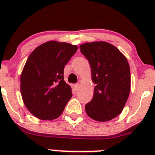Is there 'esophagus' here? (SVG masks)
<instances>
[{"label": "esophagus", "mask_w": 155, "mask_h": 155, "mask_svg": "<svg viewBox=\"0 0 155 155\" xmlns=\"http://www.w3.org/2000/svg\"><path fill=\"white\" fill-rule=\"evenodd\" d=\"M73 87H74V90H75V91H78V90H79V87H80V84H75V85L73 86Z\"/></svg>", "instance_id": "obj_1"}]
</instances>
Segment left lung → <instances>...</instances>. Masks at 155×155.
Segmentation results:
<instances>
[{"label":"left lung","instance_id":"left-lung-1","mask_svg":"<svg viewBox=\"0 0 155 155\" xmlns=\"http://www.w3.org/2000/svg\"><path fill=\"white\" fill-rule=\"evenodd\" d=\"M80 51L88 60L91 79L96 84L86 113L97 121H108L124 109L131 90V74L127 58L106 41L82 44Z\"/></svg>","mask_w":155,"mask_h":155}]
</instances>
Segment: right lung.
I'll return each mask as SVG.
<instances>
[{
  "mask_svg": "<svg viewBox=\"0 0 155 155\" xmlns=\"http://www.w3.org/2000/svg\"><path fill=\"white\" fill-rule=\"evenodd\" d=\"M77 49L75 45L49 41L30 54L20 75V91L32 115L52 120L62 114L72 95L64 80V68Z\"/></svg>",
  "mask_w": 155,
  "mask_h": 155,
  "instance_id": "1",
  "label": "right lung"
}]
</instances>
